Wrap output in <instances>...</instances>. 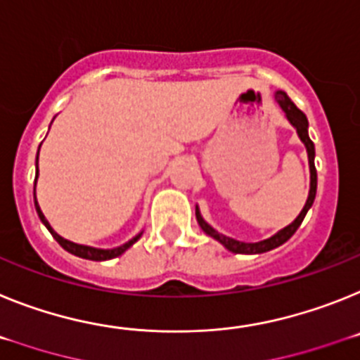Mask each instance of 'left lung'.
I'll return each instance as SVG.
<instances>
[{"instance_id":"8db88e82","label":"left lung","mask_w":360,"mask_h":360,"mask_svg":"<svg viewBox=\"0 0 360 360\" xmlns=\"http://www.w3.org/2000/svg\"><path fill=\"white\" fill-rule=\"evenodd\" d=\"M275 101L279 103L284 115H286V120H288L290 124L295 128L297 136H299V139H301L306 146V152H308V165H310V192H308V199H306L304 206H302L301 214L297 215L293 223H290L288 226H284L283 230H279L275 236L268 237V239L264 240H259V243H243V240L232 239V237L219 233L215 228H212L210 224L206 223L205 219H202L201 212H199V206H195V217H198V223L199 226H201L202 232H205L206 236L214 237L215 240H219V243H221L226 250H230L232 254H264V252H270V250L284 245V243L297 232V228L301 226L302 219H304V215L308 214V210H310L311 205H314L315 201V193H317V170H315V146L314 143H311L310 136H308V120H306V115L297 108L295 103H293L283 90H277V92H275Z\"/></svg>"}]
</instances>
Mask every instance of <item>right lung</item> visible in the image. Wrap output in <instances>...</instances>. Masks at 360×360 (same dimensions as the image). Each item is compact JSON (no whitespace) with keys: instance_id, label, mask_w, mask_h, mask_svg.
<instances>
[{"instance_id":"1","label":"right lung","mask_w":360,"mask_h":360,"mask_svg":"<svg viewBox=\"0 0 360 360\" xmlns=\"http://www.w3.org/2000/svg\"><path fill=\"white\" fill-rule=\"evenodd\" d=\"M39 148H41V145H39ZM37 155H39V150H37ZM37 155H36V181H37ZM34 206H36V212H37V217L41 219V223L45 224L46 230H49L50 233H52V237H54L56 240H58L59 245L63 246L65 250H67L68 254L76 255V257H81V259H89V261H108V259H114V257H120L121 254H124L130 246L136 243L139 237L143 236L141 233H137L136 237H132V239L128 240V243H124V245L117 246V248H110V250H103V248H94V246H86V245H77V243H72V240L65 239V237L59 236L58 232H54V228L50 226V223L46 221V217L43 215L41 208H39V205H37V199H36V186H34Z\"/></svg>"}]
</instances>
